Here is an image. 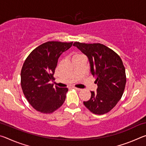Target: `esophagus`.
<instances>
[{
    "mask_svg": "<svg viewBox=\"0 0 146 146\" xmlns=\"http://www.w3.org/2000/svg\"><path fill=\"white\" fill-rule=\"evenodd\" d=\"M73 88L75 89V90H76V91H82V89H80V88Z\"/></svg>",
    "mask_w": 146,
    "mask_h": 146,
    "instance_id": "obj_1",
    "label": "esophagus"
}]
</instances>
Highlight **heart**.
I'll return each mask as SVG.
<instances>
[{
    "label": "heart",
    "mask_w": 146,
    "mask_h": 146,
    "mask_svg": "<svg viewBox=\"0 0 146 146\" xmlns=\"http://www.w3.org/2000/svg\"><path fill=\"white\" fill-rule=\"evenodd\" d=\"M81 56V55H79V54H75V55L73 56V58H75V57H77V56Z\"/></svg>",
    "instance_id": "1"
}]
</instances>
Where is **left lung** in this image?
<instances>
[{
  "instance_id": "left-lung-1",
  "label": "left lung",
  "mask_w": 146,
  "mask_h": 146,
  "mask_svg": "<svg viewBox=\"0 0 146 146\" xmlns=\"http://www.w3.org/2000/svg\"><path fill=\"white\" fill-rule=\"evenodd\" d=\"M73 46L88 58L90 71L96 78L97 92L84 104L96 115L110 111L120 100L124 91L126 76L122 59L112 49L101 44H85L78 42Z\"/></svg>"
}]
</instances>
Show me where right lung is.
<instances>
[{"label": "right lung", "mask_w": 146, "mask_h": 146, "mask_svg": "<svg viewBox=\"0 0 146 146\" xmlns=\"http://www.w3.org/2000/svg\"><path fill=\"white\" fill-rule=\"evenodd\" d=\"M71 42L51 41L41 44L31 51L21 70V87L32 107L42 113H51L63 104L67 88H58L50 84L58 59L70 49Z\"/></svg>", "instance_id": "obj_1"}]
</instances>
